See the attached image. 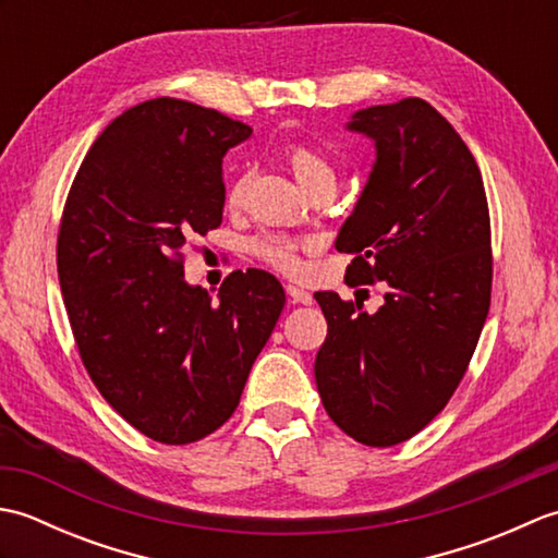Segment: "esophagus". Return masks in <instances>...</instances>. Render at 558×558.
Instances as JSON below:
<instances>
[{
  "mask_svg": "<svg viewBox=\"0 0 558 558\" xmlns=\"http://www.w3.org/2000/svg\"><path fill=\"white\" fill-rule=\"evenodd\" d=\"M286 292H288V298L292 302H298V304H312L314 302L312 292H306V290H302L298 286H286Z\"/></svg>",
  "mask_w": 558,
  "mask_h": 558,
  "instance_id": "1",
  "label": "esophagus"
}]
</instances>
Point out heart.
Listing matches in <instances>:
<instances>
[{
    "instance_id": "b5f03b06",
    "label": "heart",
    "mask_w": 558,
    "mask_h": 558,
    "mask_svg": "<svg viewBox=\"0 0 558 558\" xmlns=\"http://www.w3.org/2000/svg\"><path fill=\"white\" fill-rule=\"evenodd\" d=\"M288 165L294 174V180L302 184L304 192H312L318 184H336V170L322 153H316L310 146H292L288 150ZM246 177H240L234 180L228 189V204L230 206H240L244 192H246ZM252 252L266 260L268 266H272L280 272H298L302 268L300 260V244L290 240V236L282 234H260L252 242Z\"/></svg>"
}]
</instances>
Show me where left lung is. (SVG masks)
<instances>
[{"label": "left lung", "mask_w": 558, "mask_h": 558, "mask_svg": "<svg viewBox=\"0 0 558 558\" xmlns=\"http://www.w3.org/2000/svg\"><path fill=\"white\" fill-rule=\"evenodd\" d=\"M345 129L374 141L376 160L336 248L352 254L350 286L388 292L374 314L314 294L328 322L314 376L328 417L386 448L446 408L477 348L492 298L489 208L470 148L429 102L374 105Z\"/></svg>", "instance_id": "obj_1"}]
</instances>
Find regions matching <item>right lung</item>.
<instances>
[{
    "mask_svg": "<svg viewBox=\"0 0 558 558\" xmlns=\"http://www.w3.org/2000/svg\"><path fill=\"white\" fill-rule=\"evenodd\" d=\"M252 126L177 98L124 110L90 146L64 206L57 270L93 384L153 441L184 446L240 405L286 306L266 270L218 300L189 286L180 248L222 220L225 153Z\"/></svg>",
    "mask_w": 558,
    "mask_h": 558,
    "instance_id": "1",
    "label": "right lung"
}]
</instances>
